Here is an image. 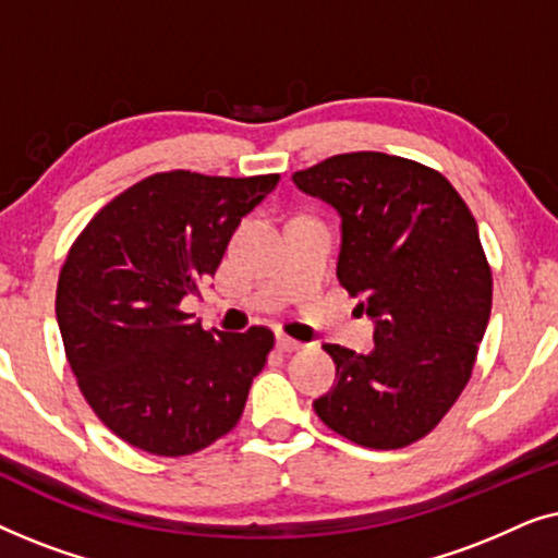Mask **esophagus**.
Segmentation results:
<instances>
[{
    "mask_svg": "<svg viewBox=\"0 0 558 558\" xmlns=\"http://www.w3.org/2000/svg\"><path fill=\"white\" fill-rule=\"evenodd\" d=\"M277 348L281 350V353H296V350H302L304 345L300 340H292V338H287V335H279Z\"/></svg>",
    "mask_w": 558,
    "mask_h": 558,
    "instance_id": "1",
    "label": "esophagus"
}]
</instances>
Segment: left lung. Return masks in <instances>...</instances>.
I'll use <instances>...</instances> for the list:
<instances>
[{"mask_svg":"<svg viewBox=\"0 0 558 558\" xmlns=\"http://www.w3.org/2000/svg\"><path fill=\"white\" fill-rule=\"evenodd\" d=\"M292 180L338 210V279L376 323L368 355L323 345L338 384L317 416L361 447L418 441L460 399L490 319L475 218L445 174L384 151L335 155Z\"/></svg>","mask_w":558,"mask_h":558,"instance_id":"1","label":"left lung"}]
</instances>
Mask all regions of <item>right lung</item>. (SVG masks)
<instances>
[{"instance_id":"obj_1","label":"right lung","mask_w":558,"mask_h":558,"mask_svg":"<svg viewBox=\"0 0 558 558\" xmlns=\"http://www.w3.org/2000/svg\"><path fill=\"white\" fill-rule=\"evenodd\" d=\"M279 174H149L104 205L68 251L56 315L94 414L142 452H201L239 424L274 348L269 327L205 332L182 312L241 218Z\"/></svg>"}]
</instances>
